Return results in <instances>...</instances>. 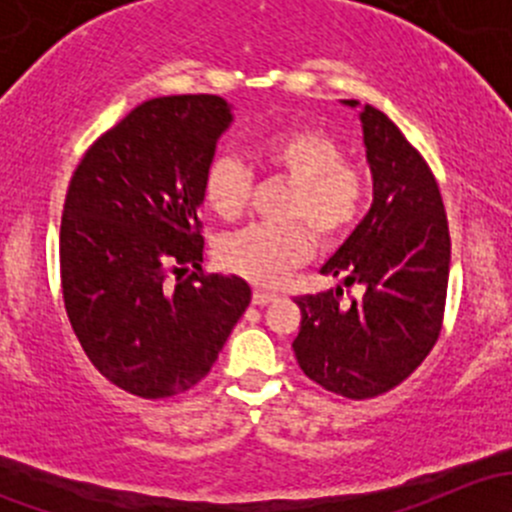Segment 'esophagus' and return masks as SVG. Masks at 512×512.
<instances>
[{
  "instance_id": "esophagus-1",
  "label": "esophagus",
  "mask_w": 512,
  "mask_h": 512,
  "mask_svg": "<svg viewBox=\"0 0 512 512\" xmlns=\"http://www.w3.org/2000/svg\"><path fill=\"white\" fill-rule=\"evenodd\" d=\"M277 294L275 292H265V289H255V294H252V302L257 304V307H265V304L275 302Z\"/></svg>"
}]
</instances>
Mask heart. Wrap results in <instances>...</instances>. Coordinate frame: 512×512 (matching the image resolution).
<instances>
[{"label": "heart", "mask_w": 512, "mask_h": 512, "mask_svg": "<svg viewBox=\"0 0 512 512\" xmlns=\"http://www.w3.org/2000/svg\"><path fill=\"white\" fill-rule=\"evenodd\" d=\"M255 158L267 173L292 183L282 218L299 220L329 245L352 232L371 198L369 173L344 158V146L314 126H292L255 146ZM205 205L218 218L235 220L250 198V170L232 156L210 160L203 178ZM299 223L250 225L218 245L225 270L252 285L277 287L297 270L312 250V237Z\"/></svg>", "instance_id": "obj_1"}]
</instances>
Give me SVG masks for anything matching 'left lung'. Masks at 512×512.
Returning a JSON list of instances; mask_svg holds the SVG:
<instances>
[{
  "label": "left lung",
  "instance_id": "1",
  "mask_svg": "<svg viewBox=\"0 0 512 512\" xmlns=\"http://www.w3.org/2000/svg\"><path fill=\"white\" fill-rule=\"evenodd\" d=\"M359 118L374 203L322 275L364 285V294L349 304L342 287L297 297L302 324L292 342L314 384L356 401L399 386L431 352L451 265L446 210L428 163L379 108L364 106Z\"/></svg>",
  "mask_w": 512,
  "mask_h": 512
}]
</instances>
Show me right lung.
Here are the masks:
<instances>
[{
    "instance_id": "add662e5",
    "label": "right lung",
    "mask_w": 512,
    "mask_h": 512,
    "mask_svg": "<svg viewBox=\"0 0 512 512\" xmlns=\"http://www.w3.org/2000/svg\"><path fill=\"white\" fill-rule=\"evenodd\" d=\"M230 121L220 96L151 98L96 138L66 190L59 265L71 329L91 364L141 399L205 379L250 304L242 277L200 267L203 178Z\"/></svg>"
}]
</instances>
